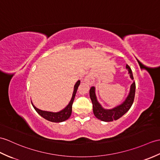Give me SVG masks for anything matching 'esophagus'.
I'll use <instances>...</instances> for the list:
<instances>
[{"mask_svg": "<svg viewBox=\"0 0 160 160\" xmlns=\"http://www.w3.org/2000/svg\"><path fill=\"white\" fill-rule=\"evenodd\" d=\"M85 82L89 84H92L95 82V74L94 73L91 72L89 73L88 75L85 78Z\"/></svg>", "mask_w": 160, "mask_h": 160, "instance_id": "obj_1", "label": "esophagus"}]
</instances>
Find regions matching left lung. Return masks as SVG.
I'll list each match as a JSON object with an SVG mask.
<instances>
[{"label":"left lung","mask_w":160,"mask_h":160,"mask_svg":"<svg viewBox=\"0 0 160 160\" xmlns=\"http://www.w3.org/2000/svg\"><path fill=\"white\" fill-rule=\"evenodd\" d=\"M126 68L128 69L129 75H130L131 78L133 80V74L131 68H129L128 65H126ZM135 91H136V83L133 82L131 85L130 92L128 97L126 99L125 101L122 103L119 106H117L111 110H105L99 104L96 99V96L95 93V88L92 87L90 89V98L92 103V110H93V113L95 116L97 117L98 119L102 120L103 121L110 122L114 120H117L121 118L122 115H124L126 112L132 106V103L134 100L135 97Z\"/></svg>","instance_id":"1"}]
</instances>
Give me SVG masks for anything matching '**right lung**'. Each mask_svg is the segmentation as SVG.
I'll list each match as a JSON object with an SVG mask.
<instances>
[{"label":"right lung","instance_id":"1","mask_svg":"<svg viewBox=\"0 0 160 160\" xmlns=\"http://www.w3.org/2000/svg\"><path fill=\"white\" fill-rule=\"evenodd\" d=\"M80 84V81L78 80L75 84V86H74V91L73 92V95H72V98L71 99V101H70L68 106H67L65 109L60 111V112H46V111H43L37 108L35 106H33V104L32 105L33 108H35V110L37 111V112H38L39 115H41L42 117H43L44 118H46V119H47L48 121H50L52 122H56L64 121L67 119H68V118L70 117V116H71L72 111V104H73L74 98H75L78 88Z\"/></svg>","mask_w":160,"mask_h":160}]
</instances>
